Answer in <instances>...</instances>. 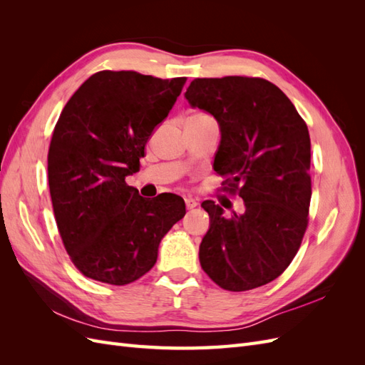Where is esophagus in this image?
Here are the masks:
<instances>
[{"instance_id":"1","label":"esophagus","mask_w":365,"mask_h":365,"mask_svg":"<svg viewBox=\"0 0 365 365\" xmlns=\"http://www.w3.org/2000/svg\"><path fill=\"white\" fill-rule=\"evenodd\" d=\"M197 205V202L195 201V200H192V197H185V207L189 208V210H192V208H195Z\"/></svg>"}]
</instances>
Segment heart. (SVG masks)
Segmentation results:
<instances>
[{"instance_id":"heart-1","label":"heart","mask_w":365,"mask_h":365,"mask_svg":"<svg viewBox=\"0 0 365 365\" xmlns=\"http://www.w3.org/2000/svg\"><path fill=\"white\" fill-rule=\"evenodd\" d=\"M190 117H207V115L202 114V113H196V114H192Z\"/></svg>"}]
</instances>
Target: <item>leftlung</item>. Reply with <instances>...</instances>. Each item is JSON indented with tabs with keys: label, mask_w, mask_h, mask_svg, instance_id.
<instances>
[{
	"label": "left lung",
	"mask_w": 365,
	"mask_h": 365,
	"mask_svg": "<svg viewBox=\"0 0 365 365\" xmlns=\"http://www.w3.org/2000/svg\"><path fill=\"white\" fill-rule=\"evenodd\" d=\"M185 98L220 128L215 170L228 195L244 200L225 217L204 201L210 230L200 247L202 269L222 289L250 291L275 280L302 245L311 205V138L286 94L267 79L202 77Z\"/></svg>",
	"instance_id": "8db88e82"
}]
</instances>
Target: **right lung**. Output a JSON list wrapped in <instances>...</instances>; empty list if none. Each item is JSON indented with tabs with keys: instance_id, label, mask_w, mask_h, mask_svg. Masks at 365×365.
I'll return each instance as SVG.
<instances>
[{
	"instance_id": "obj_1",
	"label": "right lung",
	"mask_w": 365,
	"mask_h": 365,
	"mask_svg": "<svg viewBox=\"0 0 365 365\" xmlns=\"http://www.w3.org/2000/svg\"><path fill=\"white\" fill-rule=\"evenodd\" d=\"M185 77L93 74L63 106L48 149V185L62 244L85 277L123 286L143 277L164 235L185 215L181 196L143 197L126 184Z\"/></svg>"
}]
</instances>
